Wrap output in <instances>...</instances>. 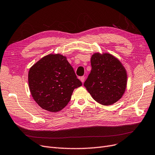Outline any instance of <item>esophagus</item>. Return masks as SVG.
I'll use <instances>...</instances> for the list:
<instances>
[{"mask_svg":"<svg viewBox=\"0 0 155 155\" xmlns=\"http://www.w3.org/2000/svg\"><path fill=\"white\" fill-rule=\"evenodd\" d=\"M80 80H81V81L82 82V83H84V81H85V77H81V78H80Z\"/></svg>","mask_w":155,"mask_h":155,"instance_id":"34e87169","label":"esophagus"}]
</instances>
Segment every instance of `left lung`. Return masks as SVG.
I'll return each mask as SVG.
<instances>
[{
  "instance_id": "left-lung-1",
  "label": "left lung",
  "mask_w": 155,
  "mask_h": 155,
  "mask_svg": "<svg viewBox=\"0 0 155 155\" xmlns=\"http://www.w3.org/2000/svg\"><path fill=\"white\" fill-rule=\"evenodd\" d=\"M91 71L84 86L93 98L103 106L118 101L126 91V69L121 62L108 53H94L91 58Z\"/></svg>"
}]
</instances>
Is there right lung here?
<instances>
[{
  "instance_id": "add662e5",
  "label": "right lung",
  "mask_w": 155,
  "mask_h": 155,
  "mask_svg": "<svg viewBox=\"0 0 155 155\" xmlns=\"http://www.w3.org/2000/svg\"><path fill=\"white\" fill-rule=\"evenodd\" d=\"M28 84L38 106L50 112L61 111L70 101L73 90L82 84L62 54H49L31 67Z\"/></svg>"
}]
</instances>
